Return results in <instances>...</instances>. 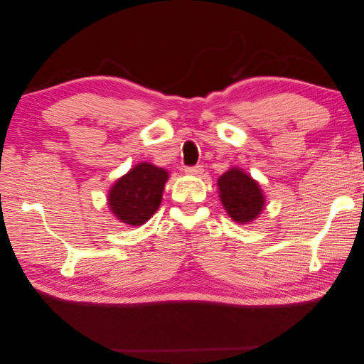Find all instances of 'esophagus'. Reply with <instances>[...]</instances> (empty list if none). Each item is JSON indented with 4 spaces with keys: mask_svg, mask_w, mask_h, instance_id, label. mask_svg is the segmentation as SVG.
<instances>
[{
    "mask_svg": "<svg viewBox=\"0 0 364 364\" xmlns=\"http://www.w3.org/2000/svg\"><path fill=\"white\" fill-rule=\"evenodd\" d=\"M185 173L191 174V176H200L203 173V165L197 164V165H193V167H186Z\"/></svg>",
    "mask_w": 364,
    "mask_h": 364,
    "instance_id": "obj_1",
    "label": "esophagus"
}]
</instances>
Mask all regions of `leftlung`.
Here are the masks:
<instances>
[{"label":"left lung","instance_id":"8db88e82","mask_svg":"<svg viewBox=\"0 0 364 364\" xmlns=\"http://www.w3.org/2000/svg\"><path fill=\"white\" fill-rule=\"evenodd\" d=\"M220 199L229 217L237 223L255 220L264 208V194L257 181L241 168L232 167L218 178Z\"/></svg>","mask_w":364,"mask_h":364}]
</instances>
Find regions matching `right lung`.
<instances>
[{
    "label": "right lung",
    "instance_id": "add662e5",
    "mask_svg": "<svg viewBox=\"0 0 364 364\" xmlns=\"http://www.w3.org/2000/svg\"><path fill=\"white\" fill-rule=\"evenodd\" d=\"M167 179L168 173L164 168L149 162L138 164L109 191L107 205L111 213L126 225H144L159 208Z\"/></svg>",
    "mask_w": 364,
    "mask_h": 364
}]
</instances>
